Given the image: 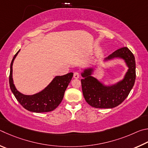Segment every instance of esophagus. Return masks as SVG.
I'll return each mask as SVG.
<instances>
[{"mask_svg":"<svg viewBox=\"0 0 148 148\" xmlns=\"http://www.w3.org/2000/svg\"><path fill=\"white\" fill-rule=\"evenodd\" d=\"M73 77L75 79H79V73L78 72H75L73 74Z\"/></svg>","mask_w":148,"mask_h":148,"instance_id":"34e87169","label":"esophagus"}]
</instances>
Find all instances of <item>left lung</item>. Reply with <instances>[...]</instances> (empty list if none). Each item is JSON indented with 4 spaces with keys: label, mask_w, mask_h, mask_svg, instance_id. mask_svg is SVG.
Instances as JSON below:
<instances>
[{
    "label": "left lung",
    "mask_w": 148,
    "mask_h": 148,
    "mask_svg": "<svg viewBox=\"0 0 148 148\" xmlns=\"http://www.w3.org/2000/svg\"><path fill=\"white\" fill-rule=\"evenodd\" d=\"M120 58L129 67L124 78L115 84L105 86L92 76L93 68L85 69L81 73L82 90L86 101L92 107L112 108L121 104L130 93L136 79V64L133 54L127 47H122L114 52L104 60Z\"/></svg>",
    "instance_id": "obj_1"
}]
</instances>
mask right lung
Returning <instances> with one entry per match:
<instances>
[{"label": "right lung", "instance_id": "add662e5", "mask_svg": "<svg viewBox=\"0 0 148 148\" xmlns=\"http://www.w3.org/2000/svg\"><path fill=\"white\" fill-rule=\"evenodd\" d=\"M20 51V50H19ZM19 51L15 54L10 65V86L14 96L25 109L32 112H47L55 109L63 99L64 93L73 75L69 73L62 76H56L42 91L34 95H24L16 89L12 78L13 63Z\"/></svg>", "mask_w": 148, "mask_h": 148}]
</instances>
